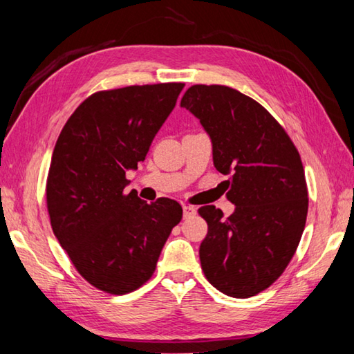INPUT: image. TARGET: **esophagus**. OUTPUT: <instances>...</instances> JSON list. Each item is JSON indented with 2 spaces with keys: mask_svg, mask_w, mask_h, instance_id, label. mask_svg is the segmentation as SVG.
<instances>
[{
  "mask_svg": "<svg viewBox=\"0 0 354 354\" xmlns=\"http://www.w3.org/2000/svg\"><path fill=\"white\" fill-rule=\"evenodd\" d=\"M183 209H184V217H185V219H187V217H192V216L196 214V209H194L190 205H183Z\"/></svg>",
  "mask_w": 354,
  "mask_h": 354,
  "instance_id": "obj_1",
  "label": "esophagus"
}]
</instances>
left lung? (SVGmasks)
I'll return each instance as SVG.
<instances>
[{
    "mask_svg": "<svg viewBox=\"0 0 354 354\" xmlns=\"http://www.w3.org/2000/svg\"><path fill=\"white\" fill-rule=\"evenodd\" d=\"M181 108L199 118L213 142L217 171L228 175L236 205L198 209L208 225L199 248L207 280L228 297L250 298L278 280L306 227L307 184L288 132L251 97L223 85H193Z\"/></svg>",
    "mask_w": 354,
    "mask_h": 354,
    "instance_id": "left-lung-1",
    "label": "left lung"
}]
</instances>
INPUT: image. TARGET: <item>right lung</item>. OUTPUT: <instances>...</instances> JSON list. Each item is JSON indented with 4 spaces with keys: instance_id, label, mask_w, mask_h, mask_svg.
Wrapping results in <instances>:
<instances>
[{
    "instance_id": "right-lung-1",
    "label": "right lung",
    "mask_w": 354,
    "mask_h": 354,
    "mask_svg": "<svg viewBox=\"0 0 354 354\" xmlns=\"http://www.w3.org/2000/svg\"><path fill=\"white\" fill-rule=\"evenodd\" d=\"M184 84L97 91L73 112L53 150L45 196L53 232L95 289L124 295L153 275L173 227L176 201L153 204L124 193L126 171L146 158Z\"/></svg>"
}]
</instances>
